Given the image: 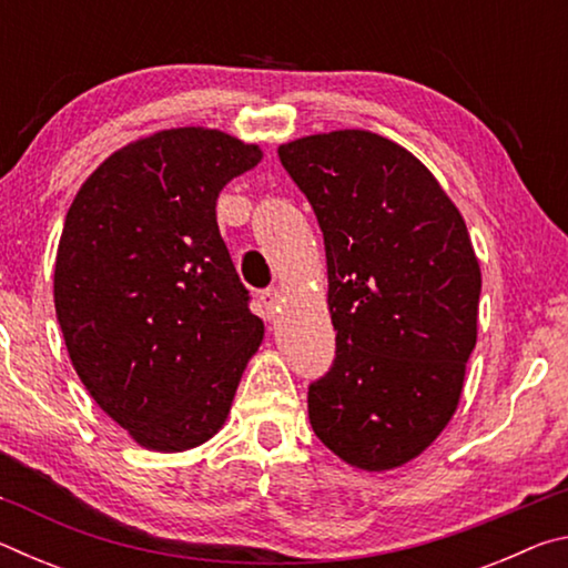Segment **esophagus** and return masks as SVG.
<instances>
[{
  "label": "esophagus",
  "mask_w": 568,
  "mask_h": 568,
  "mask_svg": "<svg viewBox=\"0 0 568 568\" xmlns=\"http://www.w3.org/2000/svg\"><path fill=\"white\" fill-rule=\"evenodd\" d=\"M261 303L265 307L267 318H275V315L281 313V307H283V291H281V287H271V291H265L261 295Z\"/></svg>",
  "instance_id": "34e87169"
}]
</instances>
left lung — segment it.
I'll list each match as a JSON object with an SVG mask.
<instances>
[{
    "mask_svg": "<svg viewBox=\"0 0 568 568\" xmlns=\"http://www.w3.org/2000/svg\"><path fill=\"white\" fill-rule=\"evenodd\" d=\"M318 217L335 361L307 388L325 446L361 470L420 456L448 426L476 348L480 267L438 180L368 130L277 148Z\"/></svg>",
    "mask_w": 568,
    "mask_h": 568,
    "instance_id": "8db88e82",
    "label": "left lung"
}]
</instances>
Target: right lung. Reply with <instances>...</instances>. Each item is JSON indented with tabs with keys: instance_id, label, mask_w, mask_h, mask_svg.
I'll use <instances>...</instances> for the list:
<instances>
[{
	"instance_id": "right-lung-1",
	"label": "right lung",
	"mask_w": 568,
	"mask_h": 568,
	"mask_svg": "<svg viewBox=\"0 0 568 568\" xmlns=\"http://www.w3.org/2000/svg\"><path fill=\"white\" fill-rule=\"evenodd\" d=\"M263 160L207 128L140 138L82 182L54 261V311L98 406L160 454L225 426L265 325L220 237L217 195Z\"/></svg>"
}]
</instances>
